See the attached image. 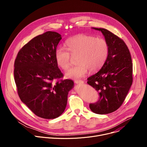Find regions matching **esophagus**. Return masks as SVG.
Instances as JSON below:
<instances>
[{"mask_svg":"<svg viewBox=\"0 0 147 147\" xmlns=\"http://www.w3.org/2000/svg\"><path fill=\"white\" fill-rule=\"evenodd\" d=\"M75 83L77 84H84V81L82 80H76Z\"/></svg>","mask_w":147,"mask_h":147,"instance_id":"obj_1","label":"esophagus"}]
</instances>
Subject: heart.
<instances>
[{
    "instance_id": "b5f03b06",
    "label": "heart",
    "mask_w": 147,
    "mask_h": 147,
    "mask_svg": "<svg viewBox=\"0 0 147 147\" xmlns=\"http://www.w3.org/2000/svg\"><path fill=\"white\" fill-rule=\"evenodd\" d=\"M67 49L58 48L55 51L57 65L67 70L71 64V57H77L78 64L66 73V77L80 79L85 77L88 70L94 73L98 70L105 61L109 53V46L105 39L94 36L81 34L69 39Z\"/></svg>"
}]
</instances>
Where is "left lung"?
<instances>
[{
    "instance_id": "1",
    "label": "left lung",
    "mask_w": 147,
    "mask_h": 147,
    "mask_svg": "<svg viewBox=\"0 0 147 147\" xmlns=\"http://www.w3.org/2000/svg\"><path fill=\"white\" fill-rule=\"evenodd\" d=\"M92 28L102 33L109 53L100 70L87 79L88 84L99 94V100L90 103V108L96 114H108L119 108L132 85L131 57L121 39L105 28Z\"/></svg>"
}]
</instances>
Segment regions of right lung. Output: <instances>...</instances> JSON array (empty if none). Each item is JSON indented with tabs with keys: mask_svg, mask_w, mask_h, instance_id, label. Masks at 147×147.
<instances>
[{
	"mask_svg": "<svg viewBox=\"0 0 147 147\" xmlns=\"http://www.w3.org/2000/svg\"><path fill=\"white\" fill-rule=\"evenodd\" d=\"M60 34L48 31L32 39L18 52L14 76L18 96L37 116L55 119L65 111L71 80L63 77L55 59Z\"/></svg>",
	"mask_w": 147,
	"mask_h": 147,
	"instance_id": "obj_1",
	"label": "right lung"
}]
</instances>
